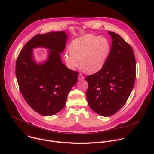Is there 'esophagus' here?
Wrapping results in <instances>:
<instances>
[{"label":"esophagus","mask_w":154,"mask_h":154,"mask_svg":"<svg viewBox=\"0 0 154 154\" xmlns=\"http://www.w3.org/2000/svg\"><path fill=\"white\" fill-rule=\"evenodd\" d=\"M83 79H84V77H83V75H82V74H79V76H78V80H83Z\"/></svg>","instance_id":"1"}]
</instances>
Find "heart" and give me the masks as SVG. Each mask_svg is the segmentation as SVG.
<instances>
[{
	"label": "heart",
	"mask_w": 154,
	"mask_h": 154,
	"mask_svg": "<svg viewBox=\"0 0 154 154\" xmlns=\"http://www.w3.org/2000/svg\"><path fill=\"white\" fill-rule=\"evenodd\" d=\"M66 53L64 60L68 68L74 70L79 66L87 74H94L103 69L110 53V45L104 37L86 35L73 41Z\"/></svg>",
	"instance_id": "obj_1"
}]
</instances>
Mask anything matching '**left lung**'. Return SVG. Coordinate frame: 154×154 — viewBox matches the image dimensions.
Listing matches in <instances>:
<instances>
[{
    "label": "left lung",
    "instance_id": "obj_1",
    "mask_svg": "<svg viewBox=\"0 0 154 154\" xmlns=\"http://www.w3.org/2000/svg\"><path fill=\"white\" fill-rule=\"evenodd\" d=\"M113 41L103 69L87 76V100L100 116L116 114L127 102L136 79V60L131 45L119 34L109 31Z\"/></svg>",
    "mask_w": 154,
    "mask_h": 154
}]
</instances>
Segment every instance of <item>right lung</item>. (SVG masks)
Listing matches in <instances>:
<instances>
[{
    "label": "right lung",
    "mask_w": 154,
    "mask_h": 154,
    "mask_svg": "<svg viewBox=\"0 0 154 154\" xmlns=\"http://www.w3.org/2000/svg\"><path fill=\"white\" fill-rule=\"evenodd\" d=\"M66 38L63 31L37 34L26 44L17 59L20 90L29 106L44 116L57 114L64 107L68 93L77 81L79 73L61 61L60 53L65 48ZM37 46L52 50L42 65H37L32 59V50Z\"/></svg>",
    "instance_id": "add662e5"
}]
</instances>
